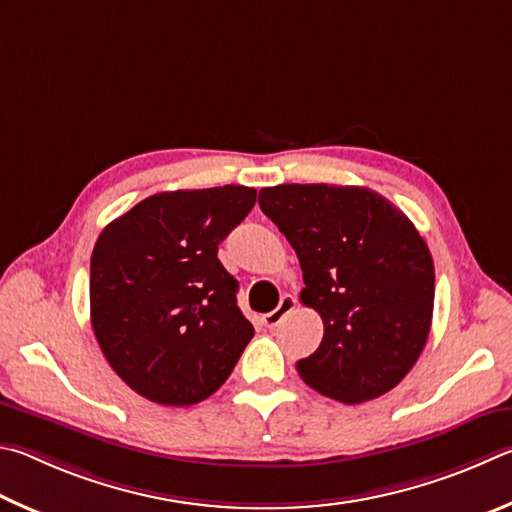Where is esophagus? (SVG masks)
<instances>
[{
    "label": "esophagus",
    "mask_w": 512,
    "mask_h": 512,
    "mask_svg": "<svg viewBox=\"0 0 512 512\" xmlns=\"http://www.w3.org/2000/svg\"><path fill=\"white\" fill-rule=\"evenodd\" d=\"M294 306H297V299L292 297V294H283L281 297V303L279 306H276V310H272V312H267V315H263V326L265 328H276L283 321V317L285 315H290V312L294 310Z\"/></svg>",
    "instance_id": "1"
}]
</instances>
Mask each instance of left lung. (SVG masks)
Listing matches in <instances>:
<instances>
[{
    "instance_id": "left-lung-1",
    "label": "left lung",
    "mask_w": 512,
    "mask_h": 512,
    "mask_svg": "<svg viewBox=\"0 0 512 512\" xmlns=\"http://www.w3.org/2000/svg\"><path fill=\"white\" fill-rule=\"evenodd\" d=\"M261 211L297 251L301 301L324 339L297 371L324 396L357 405L382 396L423 353L434 312V261L414 224L364 186L261 188Z\"/></svg>"
}]
</instances>
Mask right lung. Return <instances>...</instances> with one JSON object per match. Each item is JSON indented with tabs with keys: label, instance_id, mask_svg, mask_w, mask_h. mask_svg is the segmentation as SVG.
<instances>
[{
	"label": "right lung",
	"instance_id": "1",
	"mask_svg": "<svg viewBox=\"0 0 512 512\" xmlns=\"http://www.w3.org/2000/svg\"><path fill=\"white\" fill-rule=\"evenodd\" d=\"M256 204L249 186L157 193L112 220L89 265L92 328L139 396L188 407L218 391L254 337L218 245Z\"/></svg>",
	"mask_w": 512,
	"mask_h": 512
}]
</instances>
